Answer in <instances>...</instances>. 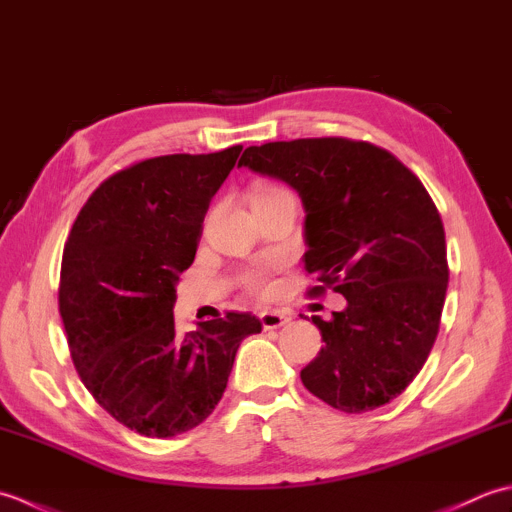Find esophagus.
Returning a JSON list of instances; mask_svg holds the SVG:
<instances>
[{"mask_svg":"<svg viewBox=\"0 0 512 512\" xmlns=\"http://www.w3.org/2000/svg\"><path fill=\"white\" fill-rule=\"evenodd\" d=\"M259 319H262L264 330H277V328H284L286 323H290V317L284 312L279 310H264L259 314Z\"/></svg>","mask_w":512,"mask_h":512,"instance_id":"34e87169","label":"esophagus"}]
</instances>
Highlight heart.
Segmentation results:
<instances>
[{"label":"heart","instance_id":"b5f03b06","mask_svg":"<svg viewBox=\"0 0 512 512\" xmlns=\"http://www.w3.org/2000/svg\"><path fill=\"white\" fill-rule=\"evenodd\" d=\"M279 191V189H275ZM264 193H273V191H264ZM244 284L250 288V290H264L266 288V281H264V275L262 273H250L246 275Z\"/></svg>","mask_w":512,"mask_h":512}]
</instances>
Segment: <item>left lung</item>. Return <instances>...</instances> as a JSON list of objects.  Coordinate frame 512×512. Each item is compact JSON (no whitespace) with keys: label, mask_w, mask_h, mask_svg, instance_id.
I'll list each match as a JSON object with an SVG mask.
<instances>
[{"label":"left lung","mask_w":512,"mask_h":512,"mask_svg":"<svg viewBox=\"0 0 512 512\" xmlns=\"http://www.w3.org/2000/svg\"><path fill=\"white\" fill-rule=\"evenodd\" d=\"M237 167L277 178L301 198L306 270L347 299L332 321L312 317L321 352L301 369L314 396L345 413L400 396L438 336L447 244L436 204L389 151L347 138L248 147Z\"/></svg>","instance_id":"left-lung-1"}]
</instances>
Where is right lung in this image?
Instances as JSON below:
<instances>
[{"mask_svg": "<svg viewBox=\"0 0 512 512\" xmlns=\"http://www.w3.org/2000/svg\"><path fill=\"white\" fill-rule=\"evenodd\" d=\"M242 145L138 162L96 189L63 248L59 312L76 372L94 400L147 438L211 416L237 347L262 332L248 312L178 334L173 306L211 198Z\"/></svg>", "mask_w": 512, "mask_h": 512, "instance_id": "right-lung-1", "label": "right lung"}]
</instances>
